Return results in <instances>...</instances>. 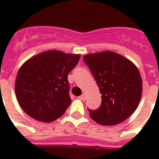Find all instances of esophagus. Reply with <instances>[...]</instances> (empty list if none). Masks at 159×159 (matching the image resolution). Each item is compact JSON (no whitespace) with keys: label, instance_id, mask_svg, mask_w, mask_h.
Instances as JSON below:
<instances>
[{"label":"esophagus","instance_id":"esophagus-1","mask_svg":"<svg viewBox=\"0 0 159 159\" xmlns=\"http://www.w3.org/2000/svg\"><path fill=\"white\" fill-rule=\"evenodd\" d=\"M78 99H80V100H82V101H84L85 100V99H86V97H85V95H80V96H79Z\"/></svg>","mask_w":159,"mask_h":159}]
</instances>
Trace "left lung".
I'll use <instances>...</instances> for the list:
<instances>
[{"instance_id":"1","label":"left lung","mask_w":159,"mask_h":159,"mask_svg":"<svg viewBox=\"0 0 159 159\" xmlns=\"http://www.w3.org/2000/svg\"><path fill=\"white\" fill-rule=\"evenodd\" d=\"M95 77L102 102L97 110H88L90 117L102 126L122 123L134 113L143 92L138 67L128 59L110 51L84 57Z\"/></svg>"}]
</instances>
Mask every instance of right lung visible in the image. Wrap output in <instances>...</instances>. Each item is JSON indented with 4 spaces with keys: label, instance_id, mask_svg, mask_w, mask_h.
<instances>
[{
    "label": "right lung",
    "instance_id": "obj_1",
    "mask_svg": "<svg viewBox=\"0 0 159 159\" xmlns=\"http://www.w3.org/2000/svg\"><path fill=\"white\" fill-rule=\"evenodd\" d=\"M80 58L79 54L50 50L24 63L15 82L16 99L22 110L44 123L62 116L71 101L67 75Z\"/></svg>",
    "mask_w": 159,
    "mask_h": 159
}]
</instances>
